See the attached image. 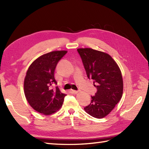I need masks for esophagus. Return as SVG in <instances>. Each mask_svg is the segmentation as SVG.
<instances>
[{
  "label": "esophagus",
  "mask_w": 149,
  "mask_h": 149,
  "mask_svg": "<svg viewBox=\"0 0 149 149\" xmlns=\"http://www.w3.org/2000/svg\"><path fill=\"white\" fill-rule=\"evenodd\" d=\"M70 93H72V94H76V93H78V91L74 90H71L70 91Z\"/></svg>",
  "instance_id": "1"
}]
</instances>
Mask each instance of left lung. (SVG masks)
Wrapping results in <instances>:
<instances>
[{
    "mask_svg": "<svg viewBox=\"0 0 149 149\" xmlns=\"http://www.w3.org/2000/svg\"><path fill=\"white\" fill-rule=\"evenodd\" d=\"M77 51L88 77L94 80V86L97 89L84 111L95 118H102L115 108L122 97L121 70L112 57L106 52L90 48L77 49Z\"/></svg>",
    "mask_w": 149,
    "mask_h": 149,
    "instance_id": "1",
    "label": "left lung"
}]
</instances>
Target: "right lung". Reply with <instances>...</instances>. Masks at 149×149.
Returning <instances> with one entry per match:
<instances>
[{
	"label": "right lung",
	"mask_w": 149,
	"mask_h": 149,
	"mask_svg": "<svg viewBox=\"0 0 149 149\" xmlns=\"http://www.w3.org/2000/svg\"><path fill=\"white\" fill-rule=\"evenodd\" d=\"M66 50H55L38 57L28 68L24 79V89L29 105L37 112L50 115L61 108L66 94L57 86L54 72L58 61Z\"/></svg>",
	"instance_id": "1"
}]
</instances>
